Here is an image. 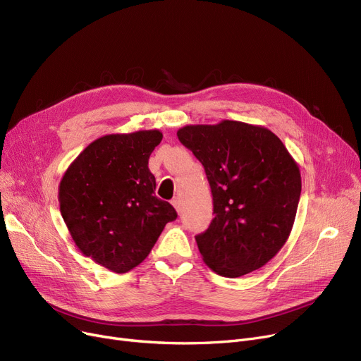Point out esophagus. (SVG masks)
<instances>
[{
  "instance_id": "esophagus-1",
  "label": "esophagus",
  "mask_w": 361,
  "mask_h": 361,
  "mask_svg": "<svg viewBox=\"0 0 361 361\" xmlns=\"http://www.w3.org/2000/svg\"><path fill=\"white\" fill-rule=\"evenodd\" d=\"M171 203H173V206L176 207V211L180 214V212H181V203H180V199H178V197H174L173 200H171Z\"/></svg>"
}]
</instances>
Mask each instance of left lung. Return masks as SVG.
<instances>
[{"instance_id":"obj_1","label":"left lung","mask_w":361,"mask_h":361,"mask_svg":"<svg viewBox=\"0 0 361 361\" xmlns=\"http://www.w3.org/2000/svg\"><path fill=\"white\" fill-rule=\"evenodd\" d=\"M177 136L212 192L215 218L196 235L204 263L226 278L262 268L286 244L297 214L301 176L290 152L271 130L241 121L185 126Z\"/></svg>"}]
</instances>
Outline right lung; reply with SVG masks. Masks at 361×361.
Instances as JSON below:
<instances>
[{
	"label": "right lung",
	"instance_id": "1",
	"mask_svg": "<svg viewBox=\"0 0 361 361\" xmlns=\"http://www.w3.org/2000/svg\"><path fill=\"white\" fill-rule=\"evenodd\" d=\"M159 130L106 135L92 142L66 171L60 212L79 250L106 269L126 274L140 264L164 226L177 218L155 196L147 162Z\"/></svg>",
	"mask_w": 361,
	"mask_h": 361
}]
</instances>
